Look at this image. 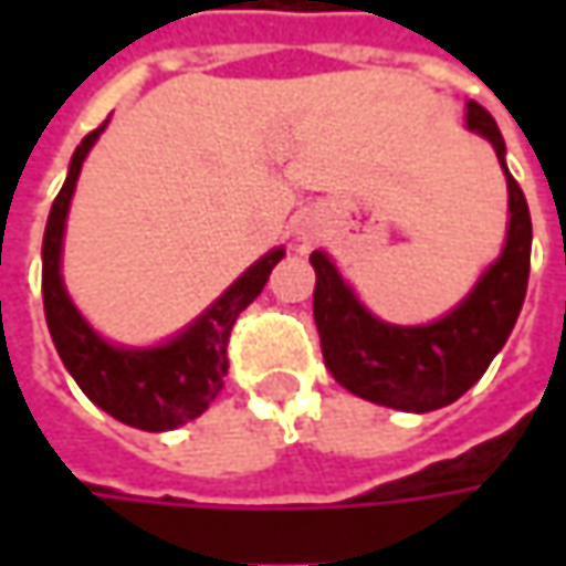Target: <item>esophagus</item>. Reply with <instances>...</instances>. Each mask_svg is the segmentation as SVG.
<instances>
[{
    "label": "esophagus",
    "mask_w": 566,
    "mask_h": 566,
    "mask_svg": "<svg viewBox=\"0 0 566 566\" xmlns=\"http://www.w3.org/2000/svg\"><path fill=\"white\" fill-rule=\"evenodd\" d=\"M317 239V232L312 227H302L298 229V242H302V249H308V245H312V242H315Z\"/></svg>",
    "instance_id": "obj_1"
}]
</instances>
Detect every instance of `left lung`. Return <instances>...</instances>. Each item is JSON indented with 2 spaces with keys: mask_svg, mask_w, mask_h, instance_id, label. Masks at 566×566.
<instances>
[{
  "mask_svg": "<svg viewBox=\"0 0 566 566\" xmlns=\"http://www.w3.org/2000/svg\"><path fill=\"white\" fill-rule=\"evenodd\" d=\"M467 128L491 142L507 176V242L501 258L479 276L472 293L444 317L422 327L384 324L343 283L334 261L315 251V324L327 371L361 400L431 412L460 400L485 375L491 359L511 337L530 283L533 220L507 164L497 122L479 103L467 106Z\"/></svg>",
  "mask_w": 566,
  "mask_h": 566,
  "instance_id": "left-lung-1",
  "label": "left lung"
}]
</instances>
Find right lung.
I'll use <instances>...</instances> for the list:
<instances>
[{
  "label": "right lung",
  "instance_id": "obj_1",
  "mask_svg": "<svg viewBox=\"0 0 566 566\" xmlns=\"http://www.w3.org/2000/svg\"><path fill=\"white\" fill-rule=\"evenodd\" d=\"M106 122L77 144L69 164V179L55 195L46 232H43V312L53 334L55 353L65 361L77 387L113 419L142 428V431H169L191 422L223 390L227 378V343L235 317L261 295L271 271L286 254L283 249L268 251L254 261L227 293L220 295L205 315L191 321L182 334L150 349H125L99 337L81 317L62 286V235L65 217L81 176V164L94 147Z\"/></svg>",
  "mask_w": 566,
  "mask_h": 566
}]
</instances>
